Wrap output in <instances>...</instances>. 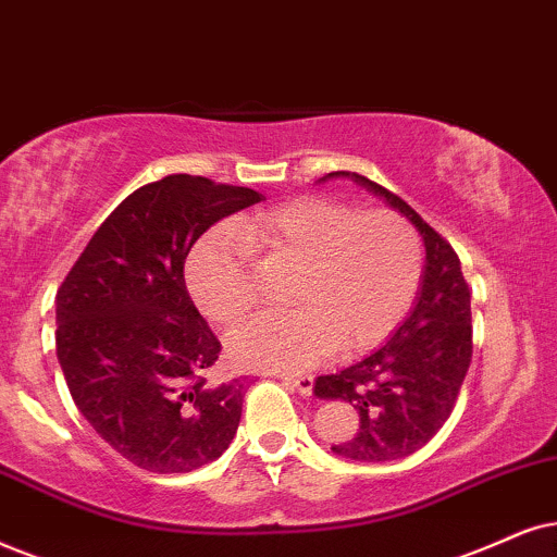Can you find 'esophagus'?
<instances>
[{
  "label": "esophagus",
  "mask_w": 557,
  "mask_h": 557,
  "mask_svg": "<svg viewBox=\"0 0 557 557\" xmlns=\"http://www.w3.org/2000/svg\"><path fill=\"white\" fill-rule=\"evenodd\" d=\"M280 380H283L285 385H290V388L298 391L300 396H311V391H313L311 375H280Z\"/></svg>",
  "instance_id": "1"
}]
</instances>
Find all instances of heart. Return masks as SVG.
<instances>
[{
  "label": "heart",
  "instance_id": "1",
  "mask_svg": "<svg viewBox=\"0 0 557 557\" xmlns=\"http://www.w3.org/2000/svg\"><path fill=\"white\" fill-rule=\"evenodd\" d=\"M249 255L298 264L287 290L295 308L257 315L228 342L231 360L257 370L311 368L336 347L372 349L406 319L424 270L421 238L406 218L298 195L197 242L187 287L218 326H234L255 308Z\"/></svg>",
  "mask_w": 557,
  "mask_h": 557
}]
</instances>
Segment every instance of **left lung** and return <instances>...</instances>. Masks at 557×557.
<instances>
[{"label":"left lung","instance_id":"obj_1","mask_svg":"<svg viewBox=\"0 0 557 557\" xmlns=\"http://www.w3.org/2000/svg\"><path fill=\"white\" fill-rule=\"evenodd\" d=\"M349 177L383 197L417 226L426 246V267L417 306L383 347L334 375L315 380L319 398H339L360 413V429L336 455L362 462L400 460L426 445L449 419L473 357L470 287L460 259L408 202L357 172ZM326 180V177H323Z\"/></svg>","mask_w":557,"mask_h":557}]
</instances>
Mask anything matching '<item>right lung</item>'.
I'll return each instance as SVG.
<instances>
[{
	"label": "right lung",
	"mask_w": 557,
	"mask_h": 557,
	"mask_svg": "<svg viewBox=\"0 0 557 557\" xmlns=\"http://www.w3.org/2000/svg\"><path fill=\"white\" fill-rule=\"evenodd\" d=\"M259 200L193 174L149 182L104 218L55 293V355L76 408L149 473L218 460L242 421L244 380L208 385L221 342L189 298L185 259Z\"/></svg>",
	"instance_id": "1"
}]
</instances>
